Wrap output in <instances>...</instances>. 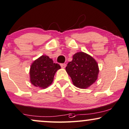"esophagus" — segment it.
<instances>
[{"label": "esophagus", "instance_id": "obj_1", "mask_svg": "<svg viewBox=\"0 0 129 129\" xmlns=\"http://www.w3.org/2000/svg\"><path fill=\"white\" fill-rule=\"evenodd\" d=\"M61 68H65L66 67V63H61Z\"/></svg>", "mask_w": 129, "mask_h": 129}]
</instances>
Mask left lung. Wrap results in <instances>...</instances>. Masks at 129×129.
I'll return each mask as SVG.
<instances>
[{
	"instance_id": "8db88e82",
	"label": "left lung",
	"mask_w": 129,
	"mask_h": 129,
	"mask_svg": "<svg viewBox=\"0 0 129 129\" xmlns=\"http://www.w3.org/2000/svg\"><path fill=\"white\" fill-rule=\"evenodd\" d=\"M66 70L74 85L83 89L87 88L95 82L99 73L95 60L83 52L74 55L73 60L68 63Z\"/></svg>"
}]
</instances>
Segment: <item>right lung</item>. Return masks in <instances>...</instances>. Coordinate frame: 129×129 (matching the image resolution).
<instances>
[{
    "mask_svg": "<svg viewBox=\"0 0 129 129\" xmlns=\"http://www.w3.org/2000/svg\"><path fill=\"white\" fill-rule=\"evenodd\" d=\"M61 68L58 63L47 55H42L34 61L30 68V81L34 86L46 88L54 80L55 74Z\"/></svg>",
    "mask_w": 129,
    "mask_h": 129,
    "instance_id": "1",
    "label": "right lung"
}]
</instances>
